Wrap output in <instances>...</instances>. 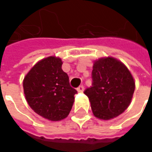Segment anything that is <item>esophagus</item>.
I'll use <instances>...</instances> for the list:
<instances>
[{
	"label": "esophagus",
	"mask_w": 152,
	"mask_h": 152,
	"mask_svg": "<svg viewBox=\"0 0 152 152\" xmlns=\"http://www.w3.org/2000/svg\"><path fill=\"white\" fill-rule=\"evenodd\" d=\"M76 90H77V92H82L83 91H84V86H79L77 88H76Z\"/></svg>",
	"instance_id": "esophagus-1"
}]
</instances>
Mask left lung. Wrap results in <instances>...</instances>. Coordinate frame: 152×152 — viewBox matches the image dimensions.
<instances>
[{
    "instance_id": "left-lung-1",
    "label": "left lung",
    "mask_w": 152,
    "mask_h": 152,
    "mask_svg": "<svg viewBox=\"0 0 152 152\" xmlns=\"http://www.w3.org/2000/svg\"><path fill=\"white\" fill-rule=\"evenodd\" d=\"M92 78V86L84 93L97 118L105 120L115 118L129 107L134 92V81L123 63L112 57L99 59L93 65Z\"/></svg>"
}]
</instances>
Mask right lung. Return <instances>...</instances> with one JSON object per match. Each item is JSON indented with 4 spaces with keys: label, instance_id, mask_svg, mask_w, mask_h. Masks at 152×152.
<instances>
[{
    "label": "right lung",
    "instance_id": "obj_1",
    "mask_svg": "<svg viewBox=\"0 0 152 152\" xmlns=\"http://www.w3.org/2000/svg\"><path fill=\"white\" fill-rule=\"evenodd\" d=\"M60 58L50 56L40 60L23 81L28 103L39 115L52 121L66 118L74 102L76 89L70 85Z\"/></svg>",
    "mask_w": 152,
    "mask_h": 152
}]
</instances>
